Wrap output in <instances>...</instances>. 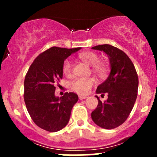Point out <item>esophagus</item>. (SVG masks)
I'll return each instance as SVG.
<instances>
[{
	"mask_svg": "<svg viewBox=\"0 0 157 157\" xmlns=\"http://www.w3.org/2000/svg\"><path fill=\"white\" fill-rule=\"evenodd\" d=\"M86 98H87L86 96H82V95H80V96H79V99H80V100H84V99Z\"/></svg>",
	"mask_w": 157,
	"mask_h": 157,
	"instance_id": "obj_1",
	"label": "esophagus"
}]
</instances>
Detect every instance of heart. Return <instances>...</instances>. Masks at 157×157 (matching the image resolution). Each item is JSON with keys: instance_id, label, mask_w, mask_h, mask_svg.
I'll list each match as a JSON object with an SVG mask.
<instances>
[{"instance_id": "b5f03b06", "label": "heart", "mask_w": 157, "mask_h": 157, "mask_svg": "<svg viewBox=\"0 0 157 157\" xmlns=\"http://www.w3.org/2000/svg\"><path fill=\"white\" fill-rule=\"evenodd\" d=\"M79 57L87 64L92 66V71L98 77H104L109 71L108 65L105 62L100 61V57L94 52H85L79 55ZM73 71V64L70 60H66L63 64V72L66 76H70ZM96 84L93 77L77 78L70 84V88L75 93L80 95H86L91 91V88Z\"/></svg>"}]
</instances>
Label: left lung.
Segmentation results:
<instances>
[{"instance_id": "left-lung-1", "label": "left lung", "mask_w": 157, "mask_h": 157, "mask_svg": "<svg viewBox=\"0 0 157 157\" xmlns=\"http://www.w3.org/2000/svg\"><path fill=\"white\" fill-rule=\"evenodd\" d=\"M93 49L103 51L109 55L111 72L105 82L97 87V94H108L102 102L99 100L97 109L91 113L96 125L113 129L127 120L137 97L138 75L132 61L122 50L109 44L99 45Z\"/></svg>"}]
</instances>
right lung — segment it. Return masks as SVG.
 I'll return each instance as SVG.
<instances>
[{
  "mask_svg": "<svg viewBox=\"0 0 157 157\" xmlns=\"http://www.w3.org/2000/svg\"><path fill=\"white\" fill-rule=\"evenodd\" d=\"M80 49L49 48L35 59L24 80V101L33 122L40 128L56 132L68 124L71 109L78 100L75 93L55 95V84L63 78V64L66 58Z\"/></svg>",
  "mask_w": 157,
  "mask_h": 157,
  "instance_id": "right-lung-1",
  "label": "right lung"
}]
</instances>
